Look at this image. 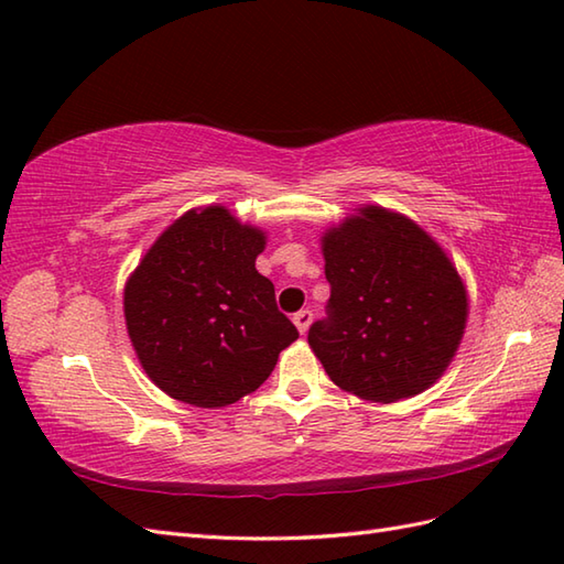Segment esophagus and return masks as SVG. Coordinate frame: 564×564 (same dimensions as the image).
Instances as JSON below:
<instances>
[{
  "label": "esophagus",
  "instance_id": "1",
  "mask_svg": "<svg viewBox=\"0 0 564 564\" xmlns=\"http://www.w3.org/2000/svg\"><path fill=\"white\" fill-rule=\"evenodd\" d=\"M293 322H295L297 332L305 334L310 329V322H313V310H301V313H295Z\"/></svg>",
  "mask_w": 564,
  "mask_h": 564
}]
</instances>
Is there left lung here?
<instances>
[{"label":"left lung","mask_w":564,"mask_h":564,"mask_svg":"<svg viewBox=\"0 0 564 564\" xmlns=\"http://www.w3.org/2000/svg\"><path fill=\"white\" fill-rule=\"evenodd\" d=\"M322 254L332 295L307 341L334 386L382 404L434 386L467 319L446 251L404 215L366 206L329 227Z\"/></svg>","instance_id":"obj_1"}]
</instances>
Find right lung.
Segmentation results:
<instances>
[{
    "mask_svg": "<svg viewBox=\"0 0 564 564\" xmlns=\"http://www.w3.org/2000/svg\"><path fill=\"white\" fill-rule=\"evenodd\" d=\"M267 237L223 206L188 210L160 235L123 293L128 337L170 398L215 410L254 392L297 339L257 271Z\"/></svg>",
    "mask_w": 564,
    "mask_h": 564,
    "instance_id": "obj_1",
    "label": "right lung"
}]
</instances>
